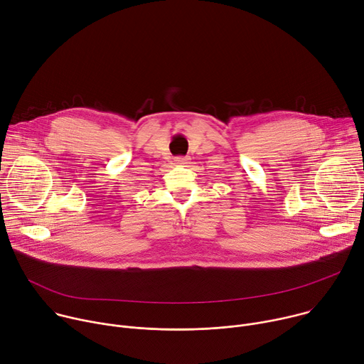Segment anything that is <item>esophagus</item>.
<instances>
[{"label":"esophagus","instance_id":"obj_1","mask_svg":"<svg viewBox=\"0 0 364 364\" xmlns=\"http://www.w3.org/2000/svg\"><path fill=\"white\" fill-rule=\"evenodd\" d=\"M190 163V159L188 157H177L176 159V164H178V166H186V164H188Z\"/></svg>","mask_w":364,"mask_h":364}]
</instances>
